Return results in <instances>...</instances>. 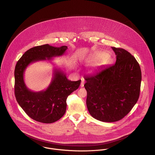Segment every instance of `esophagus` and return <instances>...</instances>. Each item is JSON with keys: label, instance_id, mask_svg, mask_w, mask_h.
Masks as SVG:
<instances>
[{"label": "esophagus", "instance_id": "1", "mask_svg": "<svg viewBox=\"0 0 155 155\" xmlns=\"http://www.w3.org/2000/svg\"><path fill=\"white\" fill-rule=\"evenodd\" d=\"M84 84H85V81L84 79H82V82L81 84V87H83L84 86Z\"/></svg>", "mask_w": 155, "mask_h": 155}]
</instances>
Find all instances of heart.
Listing matches in <instances>:
<instances>
[{
	"label": "heart",
	"mask_w": 155,
	"mask_h": 155,
	"mask_svg": "<svg viewBox=\"0 0 155 155\" xmlns=\"http://www.w3.org/2000/svg\"><path fill=\"white\" fill-rule=\"evenodd\" d=\"M109 55L106 52L103 51H94L89 54L82 59V61L87 64H92L97 63V65L101 66L106 63L107 59Z\"/></svg>",
	"instance_id": "heart-1"
}]
</instances>
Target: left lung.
<instances>
[{"mask_svg": "<svg viewBox=\"0 0 155 155\" xmlns=\"http://www.w3.org/2000/svg\"><path fill=\"white\" fill-rule=\"evenodd\" d=\"M111 48L116 55L115 64L84 78L89 113L104 122L118 121L131 110L138 100L141 82L136 59L122 48Z\"/></svg>", "mask_w": 155, "mask_h": 155, "instance_id": "1", "label": "left lung"}]
</instances>
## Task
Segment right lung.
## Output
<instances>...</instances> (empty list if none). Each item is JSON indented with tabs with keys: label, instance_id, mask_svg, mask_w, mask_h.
<instances>
[{
	"label": "right lung",
	"instance_id": "1",
	"mask_svg": "<svg viewBox=\"0 0 155 155\" xmlns=\"http://www.w3.org/2000/svg\"><path fill=\"white\" fill-rule=\"evenodd\" d=\"M67 46L54 47L46 44L27 51L17 63L15 68V95L26 114L33 120L51 124L61 118L66 110L67 97L79 88L81 80L71 81L60 68H54L51 82L45 90L34 92L25 84L24 74L30 64L64 55Z\"/></svg>",
	"mask_w": 155,
	"mask_h": 155
}]
</instances>
